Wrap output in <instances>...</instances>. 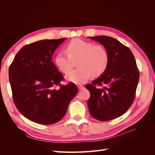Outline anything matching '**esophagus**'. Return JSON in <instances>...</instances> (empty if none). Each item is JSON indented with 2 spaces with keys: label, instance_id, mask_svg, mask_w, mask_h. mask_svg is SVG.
<instances>
[{
  "label": "esophagus",
  "instance_id": "34e87169",
  "mask_svg": "<svg viewBox=\"0 0 155 155\" xmlns=\"http://www.w3.org/2000/svg\"><path fill=\"white\" fill-rule=\"evenodd\" d=\"M78 88H79V91H81V90H83V89L84 88V87L83 85H79L78 86Z\"/></svg>",
  "mask_w": 155,
  "mask_h": 155
}]
</instances>
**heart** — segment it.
<instances>
[{
    "mask_svg": "<svg viewBox=\"0 0 155 155\" xmlns=\"http://www.w3.org/2000/svg\"><path fill=\"white\" fill-rule=\"evenodd\" d=\"M67 48L68 54L61 51L55 58V63L61 71L68 73L73 68L74 61L79 59V68L67 75V80L81 84L86 82L92 74L99 76L105 71L109 63V54L104 46L75 39L67 45Z\"/></svg>",
    "mask_w": 155,
    "mask_h": 155,
    "instance_id": "b5f03b06",
    "label": "heart"
}]
</instances>
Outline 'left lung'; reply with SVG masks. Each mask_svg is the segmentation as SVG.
<instances>
[{
    "instance_id": "1",
    "label": "left lung",
    "mask_w": 155,
    "mask_h": 155,
    "mask_svg": "<svg viewBox=\"0 0 155 155\" xmlns=\"http://www.w3.org/2000/svg\"><path fill=\"white\" fill-rule=\"evenodd\" d=\"M89 38L99 42L109 54L105 71L85 87L91 93L89 112L97 120H113L125 113L133 103L139 70L132 51L117 39L105 35ZM104 84L103 89L95 87Z\"/></svg>"
}]
</instances>
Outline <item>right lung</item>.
I'll list each match as a JSON object with an SVG mask.
<instances>
[{
    "label": "right lung",
    "mask_w": 155,
    "mask_h": 155,
    "mask_svg": "<svg viewBox=\"0 0 155 155\" xmlns=\"http://www.w3.org/2000/svg\"><path fill=\"white\" fill-rule=\"evenodd\" d=\"M65 39H45L25 45L9 68L14 104L23 116L34 122H58L78 92L73 83L61 85L63 76L52 61L54 51ZM58 85L60 88L56 89Z\"/></svg>",
    "instance_id": "obj_1"
}]
</instances>
